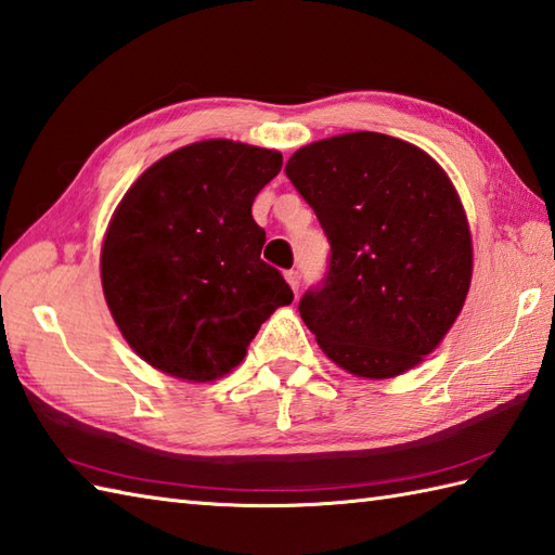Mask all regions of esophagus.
Segmentation results:
<instances>
[{"label": "esophagus", "instance_id": "esophagus-1", "mask_svg": "<svg viewBox=\"0 0 555 555\" xmlns=\"http://www.w3.org/2000/svg\"><path fill=\"white\" fill-rule=\"evenodd\" d=\"M286 281H288V286L298 293V288H300V271L298 269L286 271Z\"/></svg>", "mask_w": 555, "mask_h": 555}]
</instances>
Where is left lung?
Masks as SVG:
<instances>
[{
  "mask_svg": "<svg viewBox=\"0 0 555 555\" xmlns=\"http://www.w3.org/2000/svg\"><path fill=\"white\" fill-rule=\"evenodd\" d=\"M286 176L332 245L300 298L317 344L346 372L391 379L441 344L473 281V238L446 171L427 152L358 131L300 147Z\"/></svg>",
  "mask_w": 555,
  "mask_h": 555,
  "instance_id": "1",
  "label": "left lung"
}]
</instances>
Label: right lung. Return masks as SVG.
Instances as JSON below:
<instances>
[{
	"label": "right lung",
	"instance_id": "add662e5",
	"mask_svg": "<svg viewBox=\"0 0 555 555\" xmlns=\"http://www.w3.org/2000/svg\"><path fill=\"white\" fill-rule=\"evenodd\" d=\"M284 157L233 140L185 145L140 176L102 243V291L140 358L188 382L241 364L269 314L293 302L259 253L257 193Z\"/></svg>",
	"mask_w": 555,
	"mask_h": 555
}]
</instances>
